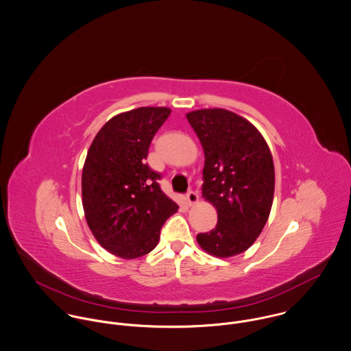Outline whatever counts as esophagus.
Wrapping results in <instances>:
<instances>
[{
  "mask_svg": "<svg viewBox=\"0 0 351 351\" xmlns=\"http://www.w3.org/2000/svg\"><path fill=\"white\" fill-rule=\"evenodd\" d=\"M186 197H187V202H189V204H190V206H194V204H196V203L199 202V195L196 194L195 191H190V193H187Z\"/></svg>",
  "mask_w": 351,
  "mask_h": 351,
  "instance_id": "esophagus-1",
  "label": "esophagus"
}]
</instances>
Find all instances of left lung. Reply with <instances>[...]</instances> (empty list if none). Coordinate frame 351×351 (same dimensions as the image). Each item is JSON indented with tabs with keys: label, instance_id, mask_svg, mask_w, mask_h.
Masks as SVG:
<instances>
[{
	"label": "left lung",
	"instance_id": "1",
	"mask_svg": "<svg viewBox=\"0 0 351 351\" xmlns=\"http://www.w3.org/2000/svg\"><path fill=\"white\" fill-rule=\"evenodd\" d=\"M204 154L202 196L218 214L210 233L196 235L199 246L218 258L246 252L261 234L272 208L274 164L260 130L226 109L186 114Z\"/></svg>",
	"mask_w": 351,
	"mask_h": 351
}]
</instances>
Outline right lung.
I'll use <instances>...</instances> for the list:
<instances>
[{"instance_id":"add662e5","label":"right lung","mask_w":351,"mask_h":351,"mask_svg":"<svg viewBox=\"0 0 351 351\" xmlns=\"http://www.w3.org/2000/svg\"><path fill=\"white\" fill-rule=\"evenodd\" d=\"M169 108H137L110 118L94 137L82 171V204L98 243L123 260L143 257L178 204L160 190L145 162Z\"/></svg>"}]
</instances>
